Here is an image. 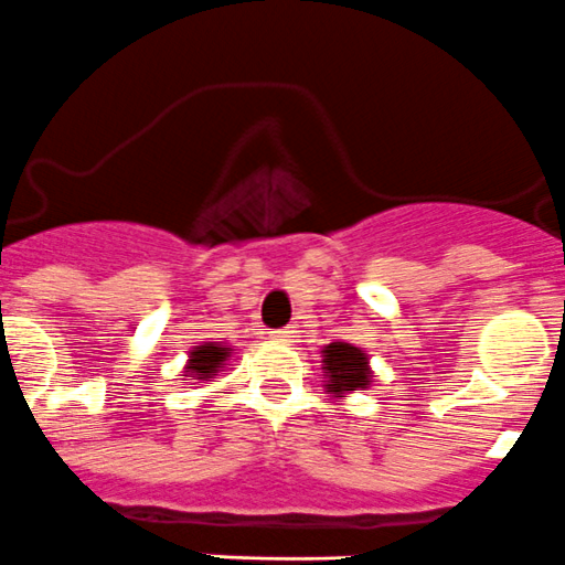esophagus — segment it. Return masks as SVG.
<instances>
[{
	"label": "esophagus",
	"mask_w": 565,
	"mask_h": 565,
	"mask_svg": "<svg viewBox=\"0 0 565 565\" xmlns=\"http://www.w3.org/2000/svg\"><path fill=\"white\" fill-rule=\"evenodd\" d=\"M271 338L279 343H294L297 341V330H291V327H286V330H274Z\"/></svg>",
	"instance_id": "esophagus-1"
}]
</instances>
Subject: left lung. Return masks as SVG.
Returning <instances> with one entry per match:
<instances>
[{"mask_svg": "<svg viewBox=\"0 0 565 565\" xmlns=\"http://www.w3.org/2000/svg\"><path fill=\"white\" fill-rule=\"evenodd\" d=\"M324 374L327 388L332 394H343V391H360L372 383V372H369V358L360 352L352 343H330L324 347Z\"/></svg>", "mask_w": 565, "mask_h": 565, "instance_id": "left-lung-1", "label": "left lung"}]
</instances>
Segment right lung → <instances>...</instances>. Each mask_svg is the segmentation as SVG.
Segmentation results:
<instances>
[{
    "mask_svg": "<svg viewBox=\"0 0 565 565\" xmlns=\"http://www.w3.org/2000/svg\"><path fill=\"white\" fill-rule=\"evenodd\" d=\"M227 358H230V349L222 347V343H202V347H196L191 352L188 374L196 380H211L218 369H224V360Z\"/></svg>",
    "mask_w": 565,
    "mask_h": 565,
    "instance_id": "right-lung-1",
    "label": "right lung"
}]
</instances>
